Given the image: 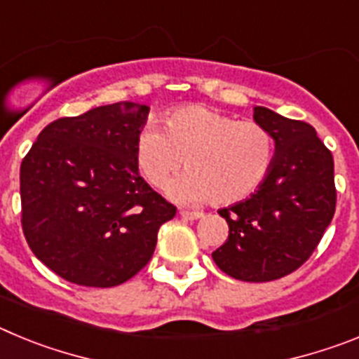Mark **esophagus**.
Returning <instances> with one entry per match:
<instances>
[{
  "instance_id": "1",
  "label": "esophagus",
  "mask_w": 359,
  "mask_h": 359,
  "mask_svg": "<svg viewBox=\"0 0 359 359\" xmlns=\"http://www.w3.org/2000/svg\"><path fill=\"white\" fill-rule=\"evenodd\" d=\"M180 215H182L183 219H190V221H194V219L203 217V212H198V210H180Z\"/></svg>"
}]
</instances>
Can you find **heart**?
Instances as JSON below:
<instances>
[{
	"mask_svg": "<svg viewBox=\"0 0 359 359\" xmlns=\"http://www.w3.org/2000/svg\"><path fill=\"white\" fill-rule=\"evenodd\" d=\"M275 140L257 120H237L214 107L190 104L167 111L161 131L145 128L135 144V163L145 182L165 189L183 167L189 172L169 187L185 203L236 205L268 177Z\"/></svg>",
	"mask_w": 359,
	"mask_h": 359,
	"instance_id": "heart-1",
	"label": "heart"
}]
</instances>
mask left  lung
I'll return each instance as SVG.
<instances>
[{
	"instance_id": "obj_1",
	"label": "left lung",
	"mask_w": 359,
	"mask_h": 359,
	"mask_svg": "<svg viewBox=\"0 0 359 359\" xmlns=\"http://www.w3.org/2000/svg\"><path fill=\"white\" fill-rule=\"evenodd\" d=\"M253 118L273 135V165L257 192L219 210L230 230L212 259L237 280L268 282L300 268L332 221L334 161L307 122L261 106Z\"/></svg>"
}]
</instances>
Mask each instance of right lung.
Listing matches in <instances>:
<instances>
[{"instance_id":"obj_1","label":"right lung","mask_w":359,"mask_h":359,"mask_svg":"<svg viewBox=\"0 0 359 359\" xmlns=\"http://www.w3.org/2000/svg\"><path fill=\"white\" fill-rule=\"evenodd\" d=\"M149 107L118 102L53 120L21 161V226L34 255L77 286L113 287L151 261L176 207L138 174Z\"/></svg>"}]
</instances>
